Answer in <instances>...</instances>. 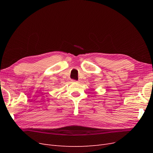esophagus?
I'll return each instance as SVG.
<instances>
[{
  "mask_svg": "<svg viewBox=\"0 0 153 153\" xmlns=\"http://www.w3.org/2000/svg\"><path fill=\"white\" fill-rule=\"evenodd\" d=\"M71 82H73V83H78V82L76 81V80H71Z\"/></svg>",
  "mask_w": 153,
  "mask_h": 153,
  "instance_id": "obj_1",
  "label": "esophagus"
}]
</instances>
